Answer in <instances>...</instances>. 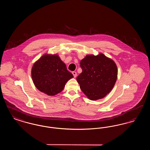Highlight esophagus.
Returning <instances> with one entry per match:
<instances>
[{
    "label": "esophagus",
    "instance_id": "esophagus-1",
    "mask_svg": "<svg viewBox=\"0 0 150 150\" xmlns=\"http://www.w3.org/2000/svg\"><path fill=\"white\" fill-rule=\"evenodd\" d=\"M72 75H74V78H76V76H77V73H76V72L72 71Z\"/></svg>",
    "mask_w": 150,
    "mask_h": 150
}]
</instances>
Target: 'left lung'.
<instances>
[{
  "label": "left lung",
  "mask_w": 150,
  "mask_h": 150,
  "mask_svg": "<svg viewBox=\"0 0 150 150\" xmlns=\"http://www.w3.org/2000/svg\"><path fill=\"white\" fill-rule=\"evenodd\" d=\"M80 64L82 72L76 80L89 100L101 99L110 93L117 77V68L112 59L102 53L87 55Z\"/></svg>",
  "instance_id": "left-lung-1"
}]
</instances>
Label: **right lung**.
Wrapping results in <instances>:
<instances>
[{"label": "right lung", "instance_id": "1", "mask_svg": "<svg viewBox=\"0 0 150 150\" xmlns=\"http://www.w3.org/2000/svg\"><path fill=\"white\" fill-rule=\"evenodd\" d=\"M31 76L36 88L49 96L60 93L73 75L58 55L44 54L34 64Z\"/></svg>", "mask_w": 150, "mask_h": 150}]
</instances>
